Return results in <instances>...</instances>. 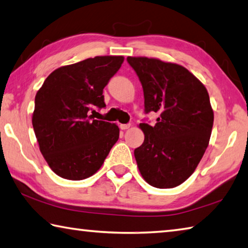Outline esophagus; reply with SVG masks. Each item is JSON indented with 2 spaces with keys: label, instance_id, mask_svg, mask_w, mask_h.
Listing matches in <instances>:
<instances>
[{
  "label": "esophagus",
  "instance_id": "34e87169",
  "mask_svg": "<svg viewBox=\"0 0 248 248\" xmlns=\"http://www.w3.org/2000/svg\"><path fill=\"white\" fill-rule=\"evenodd\" d=\"M130 125H131V124H120V129L121 130H127L130 128Z\"/></svg>",
  "mask_w": 248,
  "mask_h": 248
}]
</instances>
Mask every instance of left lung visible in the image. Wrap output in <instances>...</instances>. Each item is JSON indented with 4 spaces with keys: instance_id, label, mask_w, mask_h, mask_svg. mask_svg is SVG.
<instances>
[{
    "instance_id": "1",
    "label": "left lung",
    "mask_w": 248,
    "mask_h": 248,
    "mask_svg": "<svg viewBox=\"0 0 248 248\" xmlns=\"http://www.w3.org/2000/svg\"><path fill=\"white\" fill-rule=\"evenodd\" d=\"M144 94V112H158L156 124H140L138 167L151 186L173 188L194 173L208 148L213 110L207 89L186 68L158 59L128 57Z\"/></svg>"
}]
</instances>
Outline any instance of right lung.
Segmentation results:
<instances>
[{
    "label": "right lung",
    "instance_id": "obj_1",
    "mask_svg": "<svg viewBox=\"0 0 248 248\" xmlns=\"http://www.w3.org/2000/svg\"><path fill=\"white\" fill-rule=\"evenodd\" d=\"M123 62L121 56H105L61 66L37 92L33 131L41 154L60 177H90L118 141V125L96 120L91 112L106 107L103 90Z\"/></svg>",
    "mask_w": 248,
    "mask_h": 248
}]
</instances>
